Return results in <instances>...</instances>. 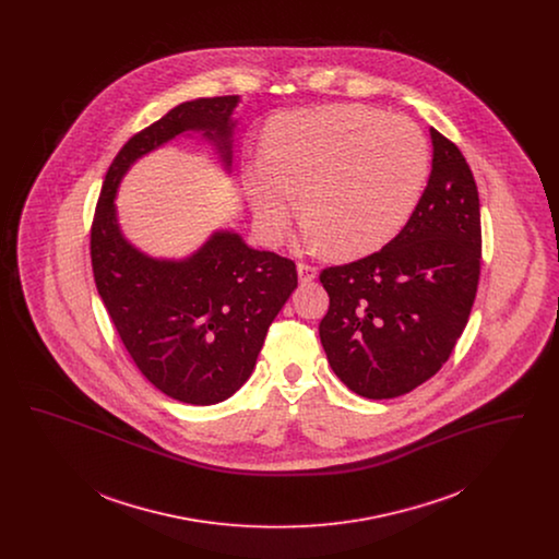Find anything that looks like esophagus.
Returning <instances> with one entry per match:
<instances>
[{"label": "esophagus", "mask_w": 559, "mask_h": 559, "mask_svg": "<svg viewBox=\"0 0 559 559\" xmlns=\"http://www.w3.org/2000/svg\"><path fill=\"white\" fill-rule=\"evenodd\" d=\"M297 276L301 283H312L319 276V270L310 264H297Z\"/></svg>", "instance_id": "obj_1"}]
</instances>
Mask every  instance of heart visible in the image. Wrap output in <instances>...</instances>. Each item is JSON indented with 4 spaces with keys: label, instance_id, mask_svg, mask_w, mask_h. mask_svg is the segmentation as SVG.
<instances>
[{
    "label": "heart",
    "instance_id": "b5f03b06",
    "mask_svg": "<svg viewBox=\"0 0 559 559\" xmlns=\"http://www.w3.org/2000/svg\"><path fill=\"white\" fill-rule=\"evenodd\" d=\"M427 163L426 135L406 117L333 105L272 119L262 160L242 167V187L264 239L281 237L299 192V242L354 260L399 235L421 197Z\"/></svg>",
    "mask_w": 559,
    "mask_h": 559
}]
</instances>
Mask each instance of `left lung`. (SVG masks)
<instances>
[{
  "label": "left lung",
  "instance_id": "1",
  "mask_svg": "<svg viewBox=\"0 0 559 559\" xmlns=\"http://www.w3.org/2000/svg\"><path fill=\"white\" fill-rule=\"evenodd\" d=\"M426 190L396 239L320 283V342L333 372L362 399H396L449 360L478 292L479 199L461 151L433 128Z\"/></svg>",
  "mask_w": 559,
  "mask_h": 559
}]
</instances>
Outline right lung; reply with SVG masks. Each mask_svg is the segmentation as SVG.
I'll return each instance as SVG.
<instances>
[{
	"label": "right lung",
	"mask_w": 559,
	"mask_h": 559,
	"mask_svg": "<svg viewBox=\"0 0 559 559\" xmlns=\"http://www.w3.org/2000/svg\"><path fill=\"white\" fill-rule=\"evenodd\" d=\"M240 96L197 98L135 133L110 163L92 226L96 289L142 374L197 406L230 399L251 377L267 326L297 287L295 264L217 228L185 258H155L128 239L117 192L133 163L176 138L207 142L233 171Z\"/></svg>",
	"instance_id": "add662e5"
}]
</instances>
